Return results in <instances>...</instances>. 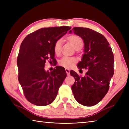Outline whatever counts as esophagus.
Here are the masks:
<instances>
[{"instance_id": "obj_1", "label": "esophagus", "mask_w": 129, "mask_h": 129, "mask_svg": "<svg viewBox=\"0 0 129 129\" xmlns=\"http://www.w3.org/2000/svg\"><path fill=\"white\" fill-rule=\"evenodd\" d=\"M65 71H66V73L68 74V75H70V70L69 69H65Z\"/></svg>"}]
</instances>
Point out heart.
<instances>
[{"label": "heart", "mask_w": 129, "mask_h": 129, "mask_svg": "<svg viewBox=\"0 0 129 129\" xmlns=\"http://www.w3.org/2000/svg\"><path fill=\"white\" fill-rule=\"evenodd\" d=\"M68 40L76 50H79L83 46L84 40L79 35L73 34L68 37ZM61 48V40H58L55 43L54 46V53L56 55L60 53ZM76 59L72 57L64 56L60 60L59 64L60 66L66 68L73 67L76 63Z\"/></svg>", "instance_id": "heart-1"}]
</instances>
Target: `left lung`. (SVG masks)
Here are the masks:
<instances>
[{"mask_svg":"<svg viewBox=\"0 0 129 129\" xmlns=\"http://www.w3.org/2000/svg\"><path fill=\"white\" fill-rule=\"evenodd\" d=\"M72 30L84 42L85 53L78 67L80 70H88L84 77L70 71L71 75L75 78L72 90L79 104L94 106L103 99L109 90L114 73V54L108 40L99 33L81 27H74Z\"/></svg>","mask_w":129,"mask_h":129,"instance_id":"8db88e82","label":"left lung"}]
</instances>
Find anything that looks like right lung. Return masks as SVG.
<instances>
[{"mask_svg": "<svg viewBox=\"0 0 129 129\" xmlns=\"http://www.w3.org/2000/svg\"><path fill=\"white\" fill-rule=\"evenodd\" d=\"M72 28L50 27L28 34L20 45L17 57L18 80L24 96L30 103L46 106L55 99L60 86L67 76L63 67L56 66L45 72L46 61H55V43Z\"/></svg>", "mask_w": 129, "mask_h": 129, "instance_id": "1", "label": "right lung"}]
</instances>
